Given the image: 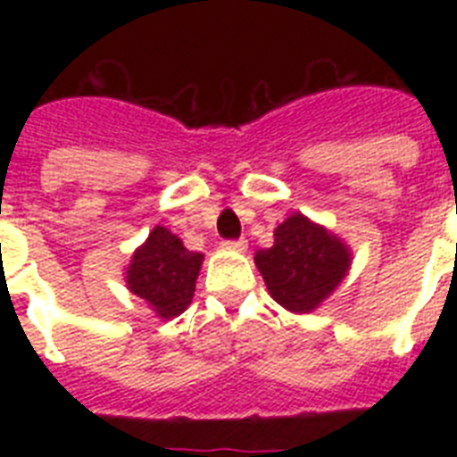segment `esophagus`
Segmentation results:
<instances>
[{
    "label": "esophagus",
    "instance_id": "1",
    "mask_svg": "<svg viewBox=\"0 0 457 457\" xmlns=\"http://www.w3.org/2000/svg\"><path fill=\"white\" fill-rule=\"evenodd\" d=\"M224 247L233 249V252H245V249H247V240H245V237H237V240H226Z\"/></svg>",
    "mask_w": 457,
    "mask_h": 457
}]
</instances>
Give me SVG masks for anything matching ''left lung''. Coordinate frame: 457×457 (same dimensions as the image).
<instances>
[{
    "instance_id": "8db88e82",
    "label": "left lung",
    "mask_w": 457,
    "mask_h": 457,
    "mask_svg": "<svg viewBox=\"0 0 457 457\" xmlns=\"http://www.w3.org/2000/svg\"><path fill=\"white\" fill-rule=\"evenodd\" d=\"M253 261L278 304L295 313H309L341 284L350 253L322 226L293 215L277 226L272 247L256 252Z\"/></svg>"
}]
</instances>
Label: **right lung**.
<instances>
[{"label": "right lung", "mask_w": 457, "mask_h": 457, "mask_svg": "<svg viewBox=\"0 0 457 457\" xmlns=\"http://www.w3.org/2000/svg\"><path fill=\"white\" fill-rule=\"evenodd\" d=\"M204 253L187 252L180 237L157 226L132 256L128 268V286L146 300L160 318L183 313L194 297Z\"/></svg>", "instance_id": "1"}]
</instances>
